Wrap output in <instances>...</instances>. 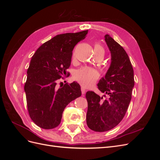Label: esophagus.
Wrapping results in <instances>:
<instances>
[{"label":"esophagus","mask_w":160,"mask_h":160,"mask_svg":"<svg viewBox=\"0 0 160 160\" xmlns=\"http://www.w3.org/2000/svg\"><path fill=\"white\" fill-rule=\"evenodd\" d=\"M81 93H82V94L83 95H84L85 93H86V91H87V90L85 89V88H84V87H81Z\"/></svg>","instance_id":"obj_1"}]
</instances>
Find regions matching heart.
Instances as JSON below:
<instances>
[{"label": "heart", "mask_w": 160, "mask_h": 160, "mask_svg": "<svg viewBox=\"0 0 160 160\" xmlns=\"http://www.w3.org/2000/svg\"><path fill=\"white\" fill-rule=\"evenodd\" d=\"M93 49L95 55H99L103 57L105 49L100 42L95 43ZM73 77L81 85L85 88H89L95 83L99 75L95 69L88 67H83L75 72Z\"/></svg>", "instance_id": "heart-1"}]
</instances>
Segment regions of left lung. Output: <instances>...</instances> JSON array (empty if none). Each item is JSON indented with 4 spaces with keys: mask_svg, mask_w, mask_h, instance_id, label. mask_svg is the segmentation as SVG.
<instances>
[{
    "mask_svg": "<svg viewBox=\"0 0 160 160\" xmlns=\"http://www.w3.org/2000/svg\"><path fill=\"white\" fill-rule=\"evenodd\" d=\"M105 40L111 54V63L105 78L98 88L105 95L100 97L88 91V108L87 125L98 132H107L122 122L126 113L134 86L133 69L128 55L112 37L106 35Z\"/></svg>",
    "mask_w": 160,
    "mask_h": 160,
    "instance_id": "1",
    "label": "left lung"
}]
</instances>
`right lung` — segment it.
<instances>
[{
	"instance_id": "1",
	"label": "right lung",
	"mask_w": 160,
	"mask_h": 160,
	"mask_svg": "<svg viewBox=\"0 0 160 160\" xmlns=\"http://www.w3.org/2000/svg\"><path fill=\"white\" fill-rule=\"evenodd\" d=\"M88 30L60 34L45 42L32 57L25 84L30 118L38 127L53 129L61 123L62 112L72 100L81 95L80 85L73 82L57 88V81L69 76L75 46Z\"/></svg>"
}]
</instances>
